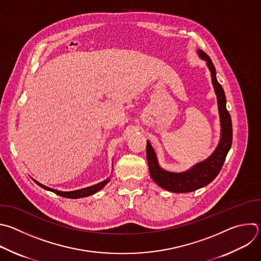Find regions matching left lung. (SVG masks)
I'll use <instances>...</instances> for the list:
<instances>
[{
	"label": "left lung",
	"instance_id": "1",
	"mask_svg": "<svg viewBox=\"0 0 261 261\" xmlns=\"http://www.w3.org/2000/svg\"><path fill=\"white\" fill-rule=\"evenodd\" d=\"M201 58L206 60L211 72L212 84L217 96L218 111L220 117L221 137L215 151L205 161L195 165L192 169L181 173H173L163 170L156 160L155 152L152 145L147 140L146 144V159L148 164L149 174L152 180L162 189L172 193H190L199 190L209 185L220 172L226 154L231 146L232 141V127L230 115L226 110L225 94L221 85L216 79L215 67L210 57L202 50L198 51Z\"/></svg>",
	"mask_w": 261,
	"mask_h": 261
}]
</instances>
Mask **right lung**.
<instances>
[{
  "mask_svg": "<svg viewBox=\"0 0 261 261\" xmlns=\"http://www.w3.org/2000/svg\"><path fill=\"white\" fill-rule=\"evenodd\" d=\"M109 181H110V179H106L102 182H99V184H97L95 186L86 188V189H82V190H77V191H74V192H59L57 190H53V189H50V188H48V187H46L44 185H41L40 182L35 180V182L38 186H40L41 188H43V189H45L47 191L53 192L54 194H56L58 196H61V197H64V198H68V199H79V198H84V197H88L90 195H93V194L97 193L98 191H100Z\"/></svg>",
  "mask_w": 261,
  "mask_h": 261,
  "instance_id": "obj_1",
  "label": "right lung"
}]
</instances>
